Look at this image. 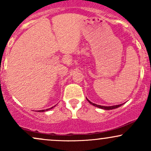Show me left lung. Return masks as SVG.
Returning a JSON list of instances; mask_svg holds the SVG:
<instances>
[{"mask_svg": "<svg viewBox=\"0 0 151 151\" xmlns=\"http://www.w3.org/2000/svg\"><path fill=\"white\" fill-rule=\"evenodd\" d=\"M87 101L89 102L91 104H92L93 106H96L98 107V108H101V109H106V110H111V109H116L118 107L121 106L122 104H120V105H116V106H100V105H97V104H93L92 102H91L89 101V100L87 99Z\"/></svg>", "mask_w": 151, "mask_h": 151, "instance_id": "8db88e82", "label": "left lung"}]
</instances>
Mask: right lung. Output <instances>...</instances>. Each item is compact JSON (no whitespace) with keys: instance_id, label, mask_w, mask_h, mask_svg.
Wrapping results in <instances>:
<instances>
[{"instance_id":"right-lung-1","label":"right lung","mask_w":151,"mask_h":151,"mask_svg":"<svg viewBox=\"0 0 151 151\" xmlns=\"http://www.w3.org/2000/svg\"><path fill=\"white\" fill-rule=\"evenodd\" d=\"M52 109V108H50V109H45V110H40V111H48V110H50V109Z\"/></svg>"}]
</instances>
